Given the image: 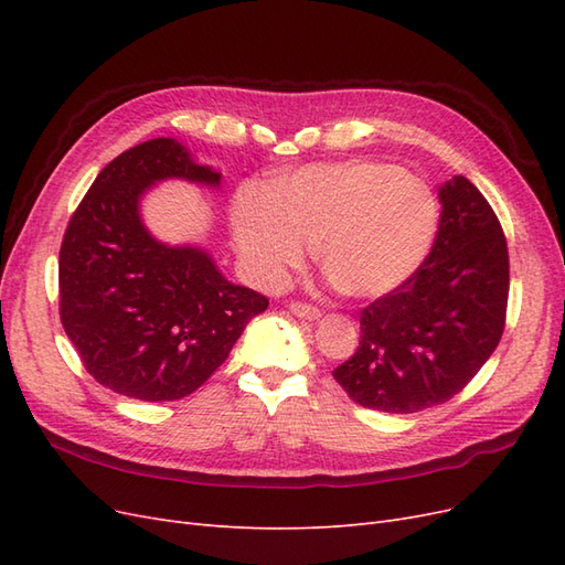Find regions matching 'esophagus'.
<instances>
[{"mask_svg": "<svg viewBox=\"0 0 565 565\" xmlns=\"http://www.w3.org/2000/svg\"><path fill=\"white\" fill-rule=\"evenodd\" d=\"M289 311H292L297 318H303V320H318L320 318V309H316V306H311V303H303V301L289 303Z\"/></svg>", "mask_w": 565, "mask_h": 565, "instance_id": "34e87169", "label": "esophagus"}]
</instances>
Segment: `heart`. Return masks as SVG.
I'll use <instances>...</instances> for the list:
<instances>
[{"instance_id": "obj_1", "label": "heart", "mask_w": 565, "mask_h": 565, "mask_svg": "<svg viewBox=\"0 0 565 565\" xmlns=\"http://www.w3.org/2000/svg\"><path fill=\"white\" fill-rule=\"evenodd\" d=\"M438 202L422 179L372 160L309 164L245 188L233 204V237L249 276L280 285L313 245L316 264L353 299L405 285L431 252Z\"/></svg>"}]
</instances>
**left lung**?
<instances>
[{
	"label": "left lung",
	"instance_id": "1",
	"mask_svg": "<svg viewBox=\"0 0 565 565\" xmlns=\"http://www.w3.org/2000/svg\"><path fill=\"white\" fill-rule=\"evenodd\" d=\"M434 247L417 273L365 306L361 347L332 377L370 409L409 415L450 401L498 349L509 297V252L478 188L452 177L438 191Z\"/></svg>",
	"mask_w": 565,
	"mask_h": 565
}]
</instances>
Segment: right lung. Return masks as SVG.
Listing matches in <instances>:
<instances>
[{
  "label": "right lung",
  "mask_w": 565,
  "mask_h": 565,
  "mask_svg": "<svg viewBox=\"0 0 565 565\" xmlns=\"http://www.w3.org/2000/svg\"><path fill=\"white\" fill-rule=\"evenodd\" d=\"M164 179L216 188L221 174L174 139L125 150L82 198L58 256L61 322L84 367L106 388L148 403L200 388L268 306L221 276L204 249L148 233L139 202Z\"/></svg>",
  "instance_id": "add662e5"
}]
</instances>
